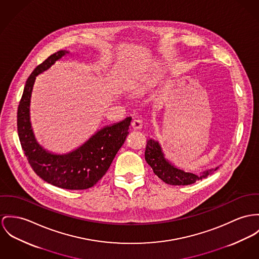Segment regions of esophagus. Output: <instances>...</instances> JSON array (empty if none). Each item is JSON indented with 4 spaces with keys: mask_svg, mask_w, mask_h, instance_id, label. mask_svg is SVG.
I'll list each match as a JSON object with an SVG mask.
<instances>
[{
    "mask_svg": "<svg viewBox=\"0 0 259 259\" xmlns=\"http://www.w3.org/2000/svg\"><path fill=\"white\" fill-rule=\"evenodd\" d=\"M131 126H132L133 130H140L143 127V122L141 119H134L131 123Z\"/></svg>",
    "mask_w": 259,
    "mask_h": 259,
    "instance_id": "obj_1",
    "label": "esophagus"
}]
</instances>
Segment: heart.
<instances>
[{
	"label": "heart",
	"mask_w": 259,
	"mask_h": 259,
	"mask_svg": "<svg viewBox=\"0 0 259 259\" xmlns=\"http://www.w3.org/2000/svg\"><path fill=\"white\" fill-rule=\"evenodd\" d=\"M146 91V87H144V85H140V87H138L137 89H136V92L137 93H139V94H141V93H144Z\"/></svg>",
	"instance_id": "obj_1"
}]
</instances>
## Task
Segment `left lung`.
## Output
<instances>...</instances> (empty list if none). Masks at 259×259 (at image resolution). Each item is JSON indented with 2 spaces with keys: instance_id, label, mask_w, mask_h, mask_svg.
<instances>
[{
  "instance_id": "left-lung-1",
  "label": "left lung",
  "mask_w": 259,
  "mask_h": 259,
  "mask_svg": "<svg viewBox=\"0 0 259 259\" xmlns=\"http://www.w3.org/2000/svg\"><path fill=\"white\" fill-rule=\"evenodd\" d=\"M145 159L153 168L155 175L170 185H189L195 183L197 180L206 179L219 168H209L201 171L200 175L187 172L184 169L175 165L170 160L164 158V154L159 142L154 139L148 140L145 151Z\"/></svg>"
}]
</instances>
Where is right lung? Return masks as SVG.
<instances>
[{
	"mask_svg": "<svg viewBox=\"0 0 259 259\" xmlns=\"http://www.w3.org/2000/svg\"><path fill=\"white\" fill-rule=\"evenodd\" d=\"M69 51L61 50L37 66L26 80L18 109V132L21 148L34 172L46 182L64 189L93 187L109 168L128 135L132 117L104 126L77 149L55 154L43 148L34 136L30 121V101L36 77Z\"/></svg>",
	"mask_w": 259,
	"mask_h": 259,
	"instance_id": "1",
	"label": "right lung"
}]
</instances>
